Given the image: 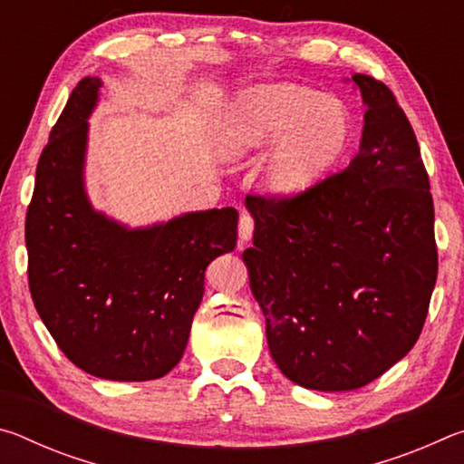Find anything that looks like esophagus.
Returning a JSON list of instances; mask_svg holds the SVG:
<instances>
[{
	"label": "esophagus",
	"instance_id": "obj_1",
	"mask_svg": "<svg viewBox=\"0 0 464 464\" xmlns=\"http://www.w3.org/2000/svg\"><path fill=\"white\" fill-rule=\"evenodd\" d=\"M251 235H254V218H251V215L243 213L239 217V241L247 243L251 239Z\"/></svg>",
	"mask_w": 464,
	"mask_h": 464
}]
</instances>
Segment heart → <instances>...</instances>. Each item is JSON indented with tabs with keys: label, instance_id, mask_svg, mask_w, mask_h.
Here are the masks:
<instances>
[{
	"label": "heart",
	"instance_id": "b5f03b06",
	"mask_svg": "<svg viewBox=\"0 0 464 464\" xmlns=\"http://www.w3.org/2000/svg\"><path fill=\"white\" fill-rule=\"evenodd\" d=\"M348 139L350 116L340 102L298 83H260L235 96L217 143L231 163L268 149L264 190L276 198H296L327 174Z\"/></svg>",
	"mask_w": 464,
	"mask_h": 464
}]
</instances>
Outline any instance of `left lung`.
Listing matches in <instances>:
<instances>
[{"label": "left lung", "instance_id": "1", "mask_svg": "<svg viewBox=\"0 0 464 464\" xmlns=\"http://www.w3.org/2000/svg\"><path fill=\"white\" fill-rule=\"evenodd\" d=\"M366 106L360 151L296 198L247 196L243 251L274 362L313 391H352L421 334L438 274L434 202L418 139L387 85L352 75Z\"/></svg>", "mask_w": 464, "mask_h": 464}]
</instances>
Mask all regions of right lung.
I'll return each mask as SVG.
<instances>
[{
  "mask_svg": "<svg viewBox=\"0 0 464 464\" xmlns=\"http://www.w3.org/2000/svg\"><path fill=\"white\" fill-rule=\"evenodd\" d=\"M100 77L67 100L36 166L26 213L28 285L63 354L106 381H153L184 356L204 270L237 243V210L210 208L129 227L85 192Z\"/></svg>",
  "mask_w": 464,
  "mask_h": 464,
  "instance_id": "add662e5",
  "label": "right lung"
}]
</instances>
